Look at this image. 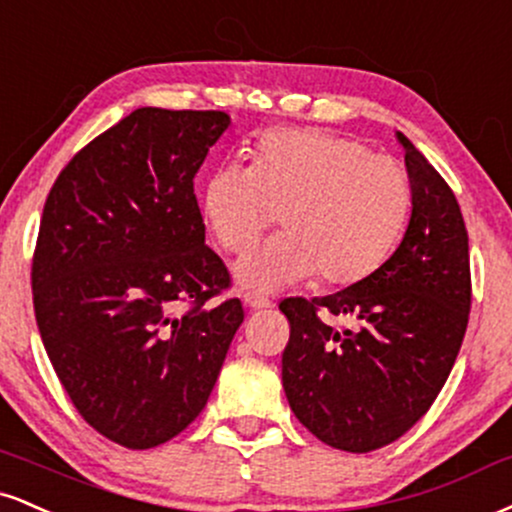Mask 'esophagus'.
Segmentation results:
<instances>
[{"mask_svg":"<svg viewBox=\"0 0 512 512\" xmlns=\"http://www.w3.org/2000/svg\"><path fill=\"white\" fill-rule=\"evenodd\" d=\"M243 300L250 310H264V307H272V300L264 298L262 293H245Z\"/></svg>","mask_w":512,"mask_h":512,"instance_id":"obj_1","label":"esophagus"}]
</instances>
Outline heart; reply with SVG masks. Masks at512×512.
Masks as SVG:
<instances>
[{
	"label": "heart",
	"mask_w": 512,
	"mask_h": 512,
	"mask_svg": "<svg viewBox=\"0 0 512 512\" xmlns=\"http://www.w3.org/2000/svg\"><path fill=\"white\" fill-rule=\"evenodd\" d=\"M410 209V183L389 157L319 128H276L255 164H221L202 190V219L221 248L248 250L279 219L286 231L233 267L250 291L319 279L348 286L389 257Z\"/></svg>",
	"instance_id": "heart-1"
}]
</instances>
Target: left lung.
Wrapping results in <instances>:
<instances>
[{
	"label": "left lung",
	"mask_w": 512,
	"mask_h": 512,
	"mask_svg": "<svg viewBox=\"0 0 512 512\" xmlns=\"http://www.w3.org/2000/svg\"><path fill=\"white\" fill-rule=\"evenodd\" d=\"M405 150L412 209L396 252L372 274L324 298H286L281 357L288 405L319 441L369 453L432 408L463 346L472 303L470 245L460 205L439 171ZM350 316L355 330L325 317Z\"/></svg>",
	"instance_id": "1"
}]
</instances>
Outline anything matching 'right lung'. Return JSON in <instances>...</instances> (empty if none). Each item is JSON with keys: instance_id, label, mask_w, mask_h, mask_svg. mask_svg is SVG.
Listing matches in <instances>:
<instances>
[{"instance_id": "add662e5", "label": "right lung", "mask_w": 512, "mask_h": 512, "mask_svg": "<svg viewBox=\"0 0 512 512\" xmlns=\"http://www.w3.org/2000/svg\"><path fill=\"white\" fill-rule=\"evenodd\" d=\"M229 123L135 109L61 169L42 209L30 274L42 343L83 420L133 451L200 415L243 324L238 298L209 305L231 276L193 190Z\"/></svg>"}]
</instances>
